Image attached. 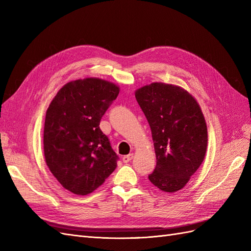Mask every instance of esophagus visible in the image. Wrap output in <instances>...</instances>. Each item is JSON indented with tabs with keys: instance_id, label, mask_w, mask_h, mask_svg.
Instances as JSON below:
<instances>
[{
	"instance_id": "34e87169",
	"label": "esophagus",
	"mask_w": 251,
	"mask_h": 251,
	"mask_svg": "<svg viewBox=\"0 0 251 251\" xmlns=\"http://www.w3.org/2000/svg\"><path fill=\"white\" fill-rule=\"evenodd\" d=\"M133 156H134V154H133V153L128 154V155H126V156H124V157H123V161H124L125 163L130 162V161L132 160V159H133Z\"/></svg>"
}]
</instances>
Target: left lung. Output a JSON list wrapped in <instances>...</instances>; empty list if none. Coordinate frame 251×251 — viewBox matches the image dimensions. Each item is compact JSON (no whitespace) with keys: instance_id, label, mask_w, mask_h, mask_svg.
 Segmentation results:
<instances>
[{"instance_id":"1","label":"left lung","mask_w":251,"mask_h":251,"mask_svg":"<svg viewBox=\"0 0 251 251\" xmlns=\"http://www.w3.org/2000/svg\"><path fill=\"white\" fill-rule=\"evenodd\" d=\"M154 141L157 164L149 175L160 191L183 188L202 164L207 149V126L199 103L186 90L151 82L136 90Z\"/></svg>"}]
</instances>
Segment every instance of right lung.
I'll use <instances>...</instances> for the list:
<instances>
[{"label":"right lung","mask_w":251,"mask_h":251,"mask_svg":"<svg viewBox=\"0 0 251 251\" xmlns=\"http://www.w3.org/2000/svg\"><path fill=\"white\" fill-rule=\"evenodd\" d=\"M119 87L101 78L67 82L46 112L44 154L53 176L79 196L94 192L115 171L118 156L100 127Z\"/></svg>","instance_id":"obj_1"}]
</instances>
